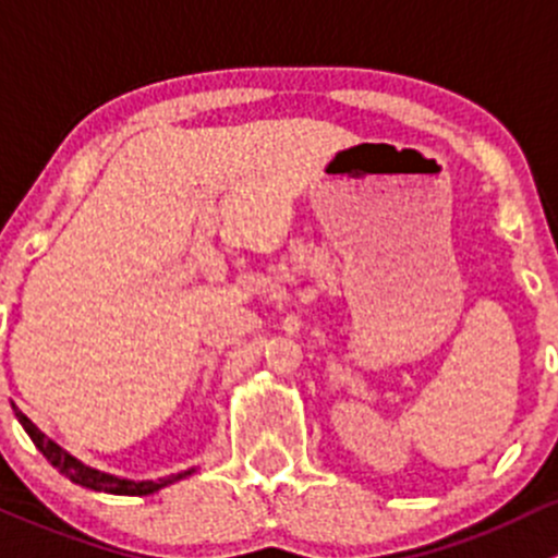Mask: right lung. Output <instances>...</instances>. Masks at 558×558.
<instances>
[{
    "mask_svg": "<svg viewBox=\"0 0 558 558\" xmlns=\"http://www.w3.org/2000/svg\"><path fill=\"white\" fill-rule=\"evenodd\" d=\"M15 416H19V422L23 424V429L28 433V438L34 440V446H37L39 451H43V457L48 459L53 468H59L61 473L69 475V478L74 481V484L80 486H88V489H96V492H109V494H153L158 489H163L166 484H171V481L182 478L180 475H171V478H160V481H125V478H114V475H107V473H99V470H90L85 468L83 462H77L74 457H69L66 451H61L59 446L53 444V440H48V435L39 433L37 427H34L32 422H28L26 416H23L21 411H15ZM187 475V473H185Z\"/></svg>",
    "mask_w": 558,
    "mask_h": 558,
    "instance_id": "add662e5",
    "label": "right lung"
}]
</instances>
